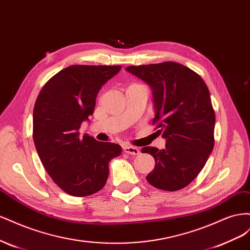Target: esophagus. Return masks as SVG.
<instances>
[{"label": "esophagus", "instance_id": "esophagus-1", "mask_svg": "<svg viewBox=\"0 0 250 250\" xmlns=\"http://www.w3.org/2000/svg\"><path fill=\"white\" fill-rule=\"evenodd\" d=\"M123 150L125 153L130 154V155H138L140 153V149H138L137 147H132V146H124Z\"/></svg>", "mask_w": 250, "mask_h": 250}]
</instances>
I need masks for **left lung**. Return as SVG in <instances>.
Instances as JSON below:
<instances>
[{
	"instance_id": "1",
	"label": "left lung",
	"mask_w": 250,
	"mask_h": 250,
	"mask_svg": "<svg viewBox=\"0 0 250 250\" xmlns=\"http://www.w3.org/2000/svg\"><path fill=\"white\" fill-rule=\"evenodd\" d=\"M126 71L152 89V124L166 139L165 149H142L155 161L146 179L160 190H181L200 173L214 148L216 118L206 82L197 73L173 62L130 65Z\"/></svg>"
}]
</instances>
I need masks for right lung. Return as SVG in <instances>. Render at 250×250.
<instances>
[{
	"label": "right lung",
	"instance_id": "add662e5",
	"mask_svg": "<svg viewBox=\"0 0 250 250\" xmlns=\"http://www.w3.org/2000/svg\"><path fill=\"white\" fill-rule=\"evenodd\" d=\"M121 65L67 66L37 96L33 141L43 168L62 191L75 197L97 193L106 184L108 164L122 152L118 144L98 142L79 132L93 115L100 88Z\"/></svg>",
	"mask_w": 250,
	"mask_h": 250
}]
</instances>
